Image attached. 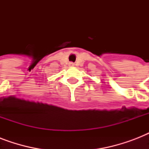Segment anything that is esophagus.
Wrapping results in <instances>:
<instances>
[{
  "instance_id": "1",
  "label": "esophagus",
  "mask_w": 149,
  "mask_h": 149,
  "mask_svg": "<svg viewBox=\"0 0 149 149\" xmlns=\"http://www.w3.org/2000/svg\"><path fill=\"white\" fill-rule=\"evenodd\" d=\"M70 64H71L72 65H73V63H70Z\"/></svg>"
}]
</instances>
